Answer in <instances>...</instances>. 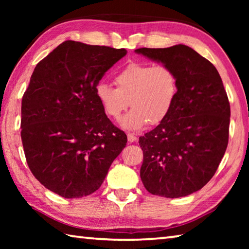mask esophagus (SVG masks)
<instances>
[{
  "instance_id": "obj_1",
  "label": "esophagus",
  "mask_w": 249,
  "mask_h": 249,
  "mask_svg": "<svg viewBox=\"0 0 249 249\" xmlns=\"http://www.w3.org/2000/svg\"><path fill=\"white\" fill-rule=\"evenodd\" d=\"M136 140H137V137L135 136L134 134H127V141L129 142H136Z\"/></svg>"
}]
</instances>
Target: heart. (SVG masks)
Segmentation results:
<instances>
[{"instance_id": "b5f03b06", "label": "heart", "mask_w": 249, "mask_h": 249, "mask_svg": "<svg viewBox=\"0 0 249 249\" xmlns=\"http://www.w3.org/2000/svg\"><path fill=\"white\" fill-rule=\"evenodd\" d=\"M116 88L101 82L95 96L109 119L119 120L128 104L132 109L122 119L121 125L138 130L148 123L158 125L165 121L178 95V75L167 65L129 62L115 75Z\"/></svg>"}]
</instances>
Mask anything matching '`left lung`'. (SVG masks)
<instances>
[{
    "label": "left lung",
    "instance_id": "1",
    "mask_svg": "<svg viewBox=\"0 0 249 249\" xmlns=\"http://www.w3.org/2000/svg\"><path fill=\"white\" fill-rule=\"evenodd\" d=\"M135 52L171 67L179 83L170 114L140 137L141 179L154 196H189L212 179L229 144L231 107L220 73L185 45Z\"/></svg>",
    "mask_w": 249,
    "mask_h": 249
}]
</instances>
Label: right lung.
Segmentation results:
<instances>
[{
    "label": "right lung",
    "mask_w": 249,
    "mask_h": 249,
    "mask_svg": "<svg viewBox=\"0 0 249 249\" xmlns=\"http://www.w3.org/2000/svg\"><path fill=\"white\" fill-rule=\"evenodd\" d=\"M126 49L67 40L34 69L22 100L25 157L34 177L66 199L98 190L127 142L95 96Z\"/></svg>",
    "instance_id": "obj_1"
}]
</instances>
